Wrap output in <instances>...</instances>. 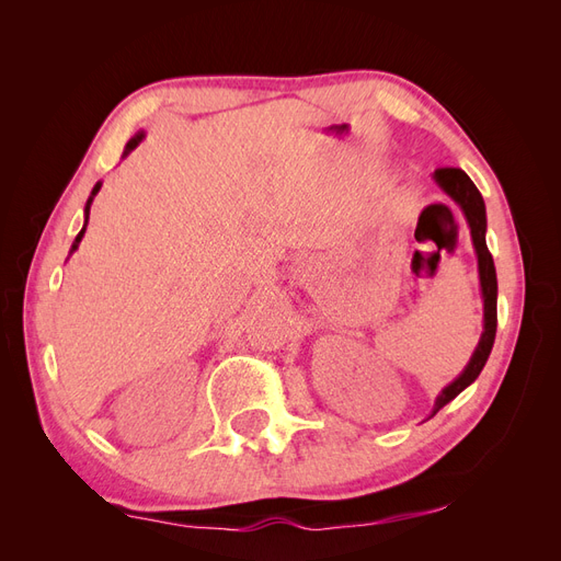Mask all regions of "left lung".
Returning a JSON list of instances; mask_svg holds the SVG:
<instances>
[{"instance_id": "obj_1", "label": "left lung", "mask_w": 561, "mask_h": 561, "mask_svg": "<svg viewBox=\"0 0 561 561\" xmlns=\"http://www.w3.org/2000/svg\"><path fill=\"white\" fill-rule=\"evenodd\" d=\"M435 184L443 190L458 208H461L468 229L474 254H478V271H480V290L484 301V320H482V336L478 346H474L466 369L458 375L449 386L443 388V393L435 398L433 414L435 416L447 402H451L461 390H466L474 379L480 377L482 367L486 365V358L491 348H494L496 339V299H499V283H496V266L494 257L486 248V208L484 198L472 180L461 171V168H437L433 173Z\"/></svg>"}]
</instances>
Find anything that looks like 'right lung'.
<instances>
[{
    "label": "right lung",
    "instance_id": "right-lung-1",
    "mask_svg": "<svg viewBox=\"0 0 561 561\" xmlns=\"http://www.w3.org/2000/svg\"><path fill=\"white\" fill-rule=\"evenodd\" d=\"M142 138H145V133L142 130H138L133 135V138L126 142V149H124V157L122 159H126L130 151L138 147L140 142H142ZM100 186H103V182H98L95 186H93V192H91V196H89V201H87V208H83V227H81V231L77 233V239H75V243H72V250H70V254L79 248V243H81V239H83V233H87V225H89V213H91V203H93V198H95V194L100 192Z\"/></svg>",
    "mask_w": 561,
    "mask_h": 561
}]
</instances>
